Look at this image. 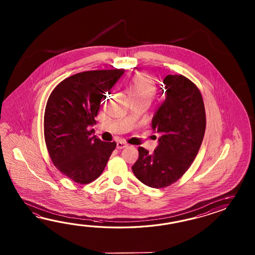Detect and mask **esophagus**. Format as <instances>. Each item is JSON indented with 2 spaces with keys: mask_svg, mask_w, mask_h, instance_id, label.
Instances as JSON below:
<instances>
[{
  "mask_svg": "<svg viewBox=\"0 0 255 255\" xmlns=\"http://www.w3.org/2000/svg\"><path fill=\"white\" fill-rule=\"evenodd\" d=\"M128 146V144L125 143L124 141H119V142H117V148L118 149H122V148H125Z\"/></svg>",
  "mask_w": 255,
  "mask_h": 255,
  "instance_id": "esophagus-1",
  "label": "esophagus"
}]
</instances>
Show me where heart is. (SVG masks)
Masks as SVG:
<instances>
[{"instance_id":"obj_1","label":"heart","mask_w":255,"mask_h":255,"mask_svg":"<svg viewBox=\"0 0 255 255\" xmlns=\"http://www.w3.org/2000/svg\"><path fill=\"white\" fill-rule=\"evenodd\" d=\"M128 92L132 100L151 101L156 92V85L145 73H137L128 85Z\"/></svg>"}]
</instances>
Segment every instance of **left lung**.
Here are the masks:
<instances>
[{
  "instance_id": "left-lung-1",
  "label": "left lung",
  "mask_w": 255,
  "mask_h": 255,
  "mask_svg": "<svg viewBox=\"0 0 255 255\" xmlns=\"http://www.w3.org/2000/svg\"><path fill=\"white\" fill-rule=\"evenodd\" d=\"M166 96L152 119L154 132L160 134L152 154L139 146L132 166L136 179L151 188L177 181L190 168L205 133L206 116L200 90L185 76L168 75L163 80Z\"/></svg>"
}]
</instances>
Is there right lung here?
<instances>
[{
	"mask_svg": "<svg viewBox=\"0 0 255 255\" xmlns=\"http://www.w3.org/2000/svg\"><path fill=\"white\" fill-rule=\"evenodd\" d=\"M124 69L87 71L61 82L51 93L44 112V139L54 166L76 183L98 179L116 147L89 129L106 92Z\"/></svg>",
	"mask_w": 255,
	"mask_h": 255,
	"instance_id": "add662e5",
	"label": "right lung"
}]
</instances>
